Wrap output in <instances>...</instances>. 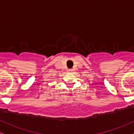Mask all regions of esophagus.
<instances>
[{"label":"esophagus","instance_id":"1","mask_svg":"<svg viewBox=\"0 0 134 134\" xmlns=\"http://www.w3.org/2000/svg\"><path fill=\"white\" fill-rule=\"evenodd\" d=\"M68 71L69 72H70V71H71V70H70V69H69V70H68Z\"/></svg>","mask_w":134,"mask_h":134}]
</instances>
